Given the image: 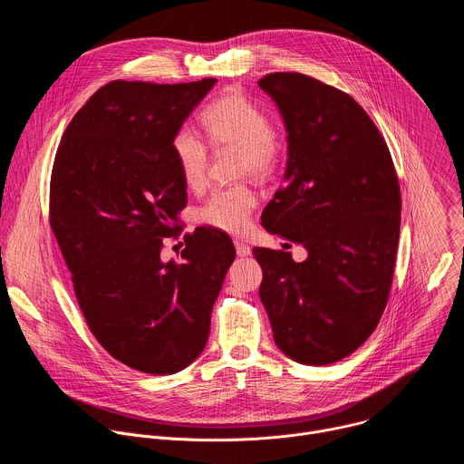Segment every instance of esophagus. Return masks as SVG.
I'll use <instances>...</instances> for the list:
<instances>
[{
  "mask_svg": "<svg viewBox=\"0 0 464 464\" xmlns=\"http://www.w3.org/2000/svg\"><path fill=\"white\" fill-rule=\"evenodd\" d=\"M235 249H237L238 256H247L251 253V247L242 240H235Z\"/></svg>",
  "mask_w": 464,
  "mask_h": 464,
  "instance_id": "1",
  "label": "esophagus"
}]
</instances>
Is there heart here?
<instances>
[{
	"mask_svg": "<svg viewBox=\"0 0 464 464\" xmlns=\"http://www.w3.org/2000/svg\"><path fill=\"white\" fill-rule=\"evenodd\" d=\"M206 138L217 150L235 149L238 174L266 179L276 174L283 158V143L270 115L240 92H227L211 101L200 113ZM170 154L187 188L200 190L208 179L209 146L190 126L178 128L170 140ZM256 204L246 185L215 188L198 208V220L204 226L240 233L249 226Z\"/></svg>",
	"mask_w": 464,
	"mask_h": 464,
	"instance_id": "b5f03b06",
	"label": "heart"
}]
</instances>
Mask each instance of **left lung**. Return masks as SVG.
<instances>
[{
	"instance_id": "8db88e82",
	"label": "left lung",
	"mask_w": 464,
	"mask_h": 464,
	"mask_svg": "<svg viewBox=\"0 0 464 464\" xmlns=\"http://www.w3.org/2000/svg\"><path fill=\"white\" fill-rule=\"evenodd\" d=\"M288 130L286 181L262 226L303 244L308 258L255 247L258 288L274 340L303 365L354 353L389 299L402 198L391 152L367 111L314 77L279 72L258 81Z\"/></svg>"
}]
</instances>
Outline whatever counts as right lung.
I'll return each instance as SVG.
<instances>
[{"instance_id":"1","label":"right lung","mask_w":464,"mask_h":464,"mask_svg":"<svg viewBox=\"0 0 464 464\" xmlns=\"http://www.w3.org/2000/svg\"><path fill=\"white\" fill-rule=\"evenodd\" d=\"M215 82L113 81L75 113L53 163L49 224L82 315L110 356L149 374L200 356L235 258L209 227L183 237L181 260L161 258L187 206L170 140Z\"/></svg>"}]
</instances>
